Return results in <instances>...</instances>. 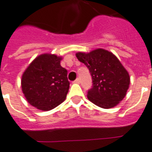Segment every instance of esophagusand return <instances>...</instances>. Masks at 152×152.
Instances as JSON below:
<instances>
[{
    "label": "esophagus",
    "mask_w": 152,
    "mask_h": 152,
    "mask_svg": "<svg viewBox=\"0 0 152 152\" xmlns=\"http://www.w3.org/2000/svg\"><path fill=\"white\" fill-rule=\"evenodd\" d=\"M80 79L77 78L75 81H73V83H75V84H80Z\"/></svg>",
    "instance_id": "obj_1"
}]
</instances>
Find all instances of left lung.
Instances as JSON below:
<instances>
[{"label": "left lung", "mask_w": 152, "mask_h": 152, "mask_svg": "<svg viewBox=\"0 0 152 152\" xmlns=\"http://www.w3.org/2000/svg\"><path fill=\"white\" fill-rule=\"evenodd\" d=\"M79 61L89 69L92 88L88 99L102 108H112L126 96L130 76L115 56L109 51L97 48L90 53H77Z\"/></svg>", "instance_id": "obj_1"}]
</instances>
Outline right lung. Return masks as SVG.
Returning <instances> with one entry per match:
<instances>
[{"mask_svg": "<svg viewBox=\"0 0 152 152\" xmlns=\"http://www.w3.org/2000/svg\"><path fill=\"white\" fill-rule=\"evenodd\" d=\"M61 60V56L54 54H41L22 75V91L28 103L36 108L49 111L64 101L70 84Z\"/></svg>", "mask_w": 152, "mask_h": 152, "instance_id": "obj_1", "label": "right lung"}]
</instances>
